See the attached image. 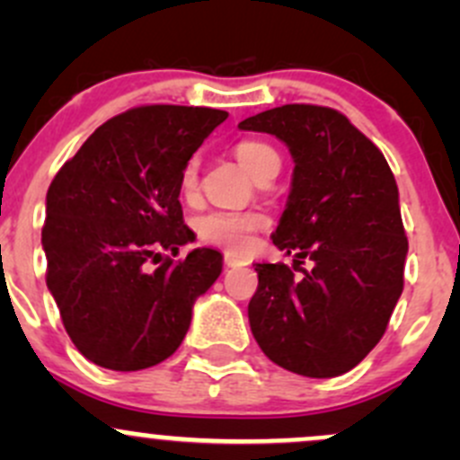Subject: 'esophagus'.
Wrapping results in <instances>:
<instances>
[{
  "label": "esophagus",
  "instance_id": "obj_1",
  "mask_svg": "<svg viewBox=\"0 0 460 460\" xmlns=\"http://www.w3.org/2000/svg\"><path fill=\"white\" fill-rule=\"evenodd\" d=\"M225 264H226V267H231V269H235V267H243V260H240V258H235V256H229V253H226V256H225Z\"/></svg>",
  "mask_w": 460,
  "mask_h": 460
}]
</instances>
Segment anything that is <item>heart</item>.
<instances>
[{
    "label": "heart",
    "instance_id": "heart-1",
    "mask_svg": "<svg viewBox=\"0 0 460 460\" xmlns=\"http://www.w3.org/2000/svg\"><path fill=\"white\" fill-rule=\"evenodd\" d=\"M235 157L244 166L249 175H256L260 166L276 157V151L262 142H240L235 146ZM182 191L189 193L198 184V162L191 160L182 171ZM260 226H264V217L260 213H238V211H211L204 213L196 220V234L202 243L211 247L225 249L229 253L247 252L252 244V234Z\"/></svg>",
    "mask_w": 460,
    "mask_h": 460
}]
</instances>
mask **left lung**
<instances>
[{"label":"left lung","instance_id":"left-lung-1","mask_svg":"<svg viewBox=\"0 0 460 460\" xmlns=\"http://www.w3.org/2000/svg\"><path fill=\"white\" fill-rule=\"evenodd\" d=\"M240 131L285 142L291 191L271 240L312 259L303 279L287 264H256L252 333L269 360L309 378L354 369L378 345L402 294L407 238L398 187L378 146L338 111L285 104L247 118Z\"/></svg>","mask_w":460,"mask_h":460}]
</instances>
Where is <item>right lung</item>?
I'll use <instances>...</instances> for the list:
<instances>
[{
  "mask_svg": "<svg viewBox=\"0 0 460 460\" xmlns=\"http://www.w3.org/2000/svg\"><path fill=\"white\" fill-rule=\"evenodd\" d=\"M226 118L207 106H137L95 128L50 182L46 285L91 363L137 372L169 358L187 336L222 253L202 247L175 262L160 252L196 240L182 220L180 178Z\"/></svg>",
  "mask_w": 460,
  "mask_h": 460,
  "instance_id": "1",
  "label": "right lung"
}]
</instances>
